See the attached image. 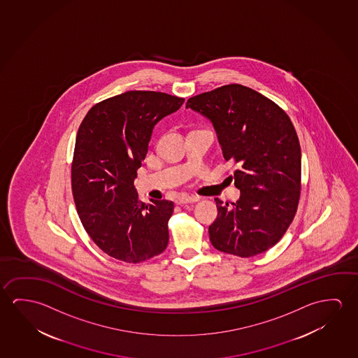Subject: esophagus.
Returning a JSON list of instances; mask_svg holds the SVG:
<instances>
[{
  "mask_svg": "<svg viewBox=\"0 0 358 358\" xmlns=\"http://www.w3.org/2000/svg\"><path fill=\"white\" fill-rule=\"evenodd\" d=\"M198 196H194V195H187V194H184V195H180L179 198L176 199V204H189V203H195V201H198Z\"/></svg>",
  "mask_w": 358,
  "mask_h": 358,
  "instance_id": "34e87169",
  "label": "esophagus"
}]
</instances>
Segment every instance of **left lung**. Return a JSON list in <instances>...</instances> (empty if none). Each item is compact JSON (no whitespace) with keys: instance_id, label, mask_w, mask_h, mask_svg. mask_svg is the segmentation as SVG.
Segmentation results:
<instances>
[{"instance_id":"left-lung-1","label":"left lung","mask_w":358,"mask_h":358,"mask_svg":"<svg viewBox=\"0 0 358 358\" xmlns=\"http://www.w3.org/2000/svg\"><path fill=\"white\" fill-rule=\"evenodd\" d=\"M187 108L210 120L224 158L238 166L231 178L240 198L233 206L215 199L211 244L240 257L273 248L294 220L300 199L301 148L289 115L241 85L192 96Z\"/></svg>"}]
</instances>
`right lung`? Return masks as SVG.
I'll list each match as a JSON object with an SVG mask.
<instances>
[{
	"instance_id": "obj_1",
	"label": "right lung",
	"mask_w": 358,
	"mask_h": 358,
	"mask_svg": "<svg viewBox=\"0 0 358 358\" xmlns=\"http://www.w3.org/2000/svg\"><path fill=\"white\" fill-rule=\"evenodd\" d=\"M184 98L129 91L98 103L80 124L72 164L74 203L85 231L106 254L145 262L164 251L174 203L144 204L134 187L154 125L180 108Z\"/></svg>"
}]
</instances>
